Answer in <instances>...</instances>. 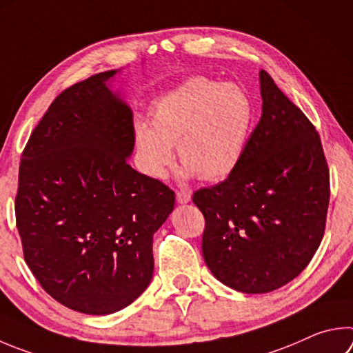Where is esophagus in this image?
Segmentation results:
<instances>
[{"mask_svg":"<svg viewBox=\"0 0 353 353\" xmlns=\"http://www.w3.org/2000/svg\"><path fill=\"white\" fill-rule=\"evenodd\" d=\"M176 199L177 203H188L191 201V193L190 191H177Z\"/></svg>","mask_w":353,"mask_h":353,"instance_id":"1","label":"esophagus"}]
</instances>
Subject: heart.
<instances>
[{"instance_id": "heart-1", "label": "heart", "mask_w": 353, "mask_h": 353, "mask_svg": "<svg viewBox=\"0 0 353 353\" xmlns=\"http://www.w3.org/2000/svg\"><path fill=\"white\" fill-rule=\"evenodd\" d=\"M152 130L136 126L140 170L163 179L174 163V148L185 163L182 177L222 181L238 168L253 123L248 94L234 83L193 77L160 99L151 114Z\"/></svg>"}]
</instances>
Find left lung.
<instances>
[{
    "instance_id": "left-lung-1",
    "label": "left lung",
    "mask_w": 353,
    "mask_h": 353,
    "mask_svg": "<svg viewBox=\"0 0 353 353\" xmlns=\"http://www.w3.org/2000/svg\"><path fill=\"white\" fill-rule=\"evenodd\" d=\"M262 115L238 168L194 193L205 264L222 284L268 293L309 265L323 241L329 168L318 132L265 70Z\"/></svg>"
}]
</instances>
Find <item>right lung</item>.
<instances>
[{
    "label": "right lung",
    "mask_w": 353,
    "mask_h": 353,
    "mask_svg": "<svg viewBox=\"0 0 353 353\" xmlns=\"http://www.w3.org/2000/svg\"><path fill=\"white\" fill-rule=\"evenodd\" d=\"M95 74L57 97L23 151L17 228L26 264L60 304L86 315L130 305L154 272L152 236L174 191L126 162L132 111Z\"/></svg>",
    "instance_id": "1"
}]
</instances>
